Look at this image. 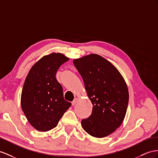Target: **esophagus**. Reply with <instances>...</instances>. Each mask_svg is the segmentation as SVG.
Masks as SVG:
<instances>
[{"mask_svg": "<svg viewBox=\"0 0 158 158\" xmlns=\"http://www.w3.org/2000/svg\"><path fill=\"white\" fill-rule=\"evenodd\" d=\"M77 102H78V99H77V98H75V99L72 102V106H75V105L77 103Z\"/></svg>", "mask_w": 158, "mask_h": 158, "instance_id": "obj_1", "label": "esophagus"}]
</instances>
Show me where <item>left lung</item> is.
<instances>
[{
	"instance_id": "8db88e82",
	"label": "left lung",
	"mask_w": 158,
	"mask_h": 158,
	"mask_svg": "<svg viewBox=\"0 0 158 158\" xmlns=\"http://www.w3.org/2000/svg\"><path fill=\"white\" fill-rule=\"evenodd\" d=\"M93 104L91 115L81 120L89 134L104 137L122 123L129 102L127 85L118 70L100 55L91 54L73 60Z\"/></svg>"
}]
</instances>
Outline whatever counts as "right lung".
<instances>
[{
    "label": "right lung",
    "mask_w": 158,
    "mask_h": 158,
    "mask_svg": "<svg viewBox=\"0 0 158 158\" xmlns=\"http://www.w3.org/2000/svg\"><path fill=\"white\" fill-rule=\"evenodd\" d=\"M69 58L60 53L44 56L32 67L24 83L21 107L27 119L37 130L47 131L57 125L71 106L63 98L56 71Z\"/></svg>",
    "instance_id": "obj_1"
}]
</instances>
